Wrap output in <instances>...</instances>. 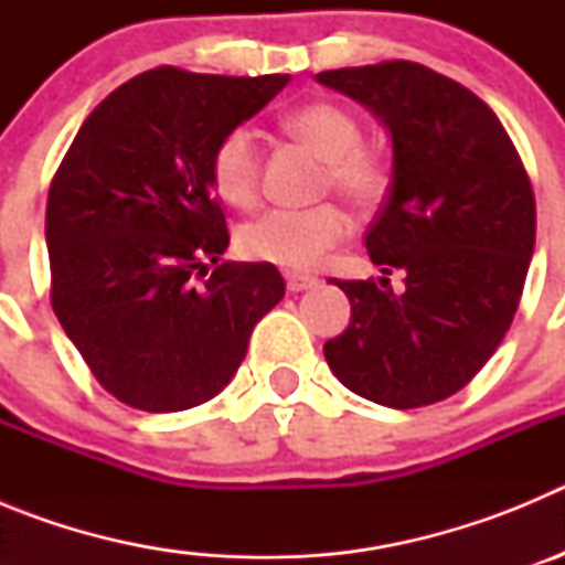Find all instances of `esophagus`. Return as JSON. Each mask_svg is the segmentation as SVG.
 Returning <instances> with one entry per match:
<instances>
[{
    "mask_svg": "<svg viewBox=\"0 0 565 565\" xmlns=\"http://www.w3.org/2000/svg\"><path fill=\"white\" fill-rule=\"evenodd\" d=\"M286 286L291 294L299 291H308V288L317 286V277H302V274H288L286 277Z\"/></svg>",
    "mask_w": 565,
    "mask_h": 565,
    "instance_id": "1",
    "label": "esophagus"
}]
</instances>
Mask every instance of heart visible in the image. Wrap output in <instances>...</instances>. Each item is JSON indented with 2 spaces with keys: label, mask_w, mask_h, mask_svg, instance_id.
<instances>
[{
  "label": "heart",
  "mask_w": 565,
  "mask_h": 565,
  "mask_svg": "<svg viewBox=\"0 0 565 565\" xmlns=\"http://www.w3.org/2000/svg\"><path fill=\"white\" fill-rule=\"evenodd\" d=\"M288 132L302 138L326 158L322 183L342 192L351 203L367 206L387 186V163L362 143V124L351 109L331 102L306 104L286 118ZM212 183L223 201L248 209L259 192V138L239 124L223 135L212 152ZM351 232V217L337 203L308 209H268L239 228L237 246L259 263L308 271Z\"/></svg>",
  "instance_id": "heart-1"
}]
</instances>
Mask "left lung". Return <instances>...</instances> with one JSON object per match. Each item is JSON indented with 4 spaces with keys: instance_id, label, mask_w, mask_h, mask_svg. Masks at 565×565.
<instances>
[{
    "instance_id": "1",
    "label": "left lung",
    "mask_w": 565,
    "mask_h": 565,
    "mask_svg": "<svg viewBox=\"0 0 565 565\" xmlns=\"http://www.w3.org/2000/svg\"><path fill=\"white\" fill-rule=\"evenodd\" d=\"M319 84L371 109L393 141V181L364 246L404 291L333 279L351 326L326 342L333 376L411 411L452 396L501 344L535 252V194L498 115L416 62L326 70Z\"/></svg>"
}]
</instances>
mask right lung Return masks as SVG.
Returning a JSON list of instances; mask_svg holds the SVG:
<instances>
[{"label":"right lung","mask_w":565,"mask_h":565,"mask_svg":"<svg viewBox=\"0 0 565 565\" xmlns=\"http://www.w3.org/2000/svg\"><path fill=\"white\" fill-rule=\"evenodd\" d=\"M288 82L147 70L89 113L50 183V302L104 391L135 411L217 396L286 294L271 263H221L212 152Z\"/></svg>","instance_id":"obj_1"}]
</instances>
